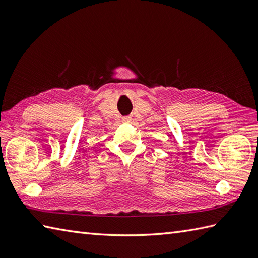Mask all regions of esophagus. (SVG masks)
<instances>
[{
	"instance_id": "34e87169",
	"label": "esophagus",
	"mask_w": 258,
	"mask_h": 258,
	"mask_svg": "<svg viewBox=\"0 0 258 258\" xmlns=\"http://www.w3.org/2000/svg\"><path fill=\"white\" fill-rule=\"evenodd\" d=\"M122 122L123 123H131V122H132V117H131V116H124L122 118Z\"/></svg>"
}]
</instances>
